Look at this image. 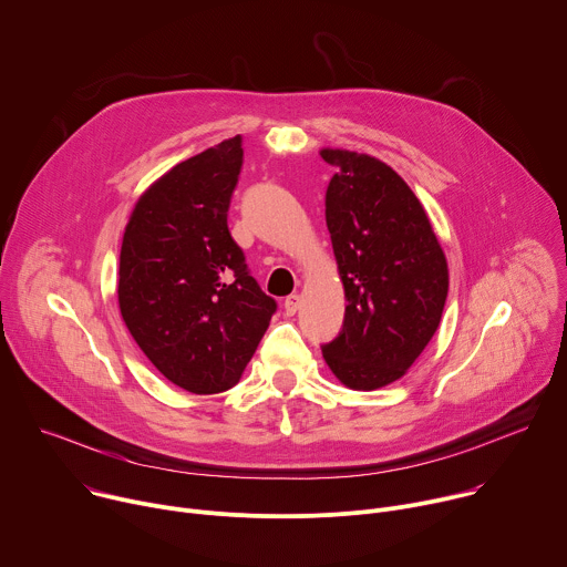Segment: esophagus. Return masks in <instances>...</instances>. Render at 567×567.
<instances>
[{"label": "esophagus", "instance_id": "1", "mask_svg": "<svg viewBox=\"0 0 567 567\" xmlns=\"http://www.w3.org/2000/svg\"><path fill=\"white\" fill-rule=\"evenodd\" d=\"M298 307H300V296H298V293L287 296V298H285V302H282V309H285V313H287V316H293V313L298 311Z\"/></svg>", "mask_w": 567, "mask_h": 567}]
</instances>
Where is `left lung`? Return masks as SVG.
Returning <instances> with one entry per match:
<instances>
[{
	"mask_svg": "<svg viewBox=\"0 0 567 567\" xmlns=\"http://www.w3.org/2000/svg\"><path fill=\"white\" fill-rule=\"evenodd\" d=\"M337 166L326 193L346 318L322 357L341 383L377 390L406 374L433 339L449 267L424 206L383 161L320 150Z\"/></svg>",
	"mask_w": 567,
	"mask_h": 567,
	"instance_id": "8db88e82",
	"label": "left lung"
}]
</instances>
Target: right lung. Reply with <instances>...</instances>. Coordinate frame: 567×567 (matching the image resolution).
Wrapping results in <instances>:
<instances>
[{
    "label": "right lung",
    "instance_id": "obj_1",
    "mask_svg": "<svg viewBox=\"0 0 567 567\" xmlns=\"http://www.w3.org/2000/svg\"><path fill=\"white\" fill-rule=\"evenodd\" d=\"M241 161L239 134L182 161L138 197L123 235L125 326L161 374L195 394L239 381L278 309L226 221Z\"/></svg>",
    "mask_w": 567,
    "mask_h": 567
}]
</instances>
